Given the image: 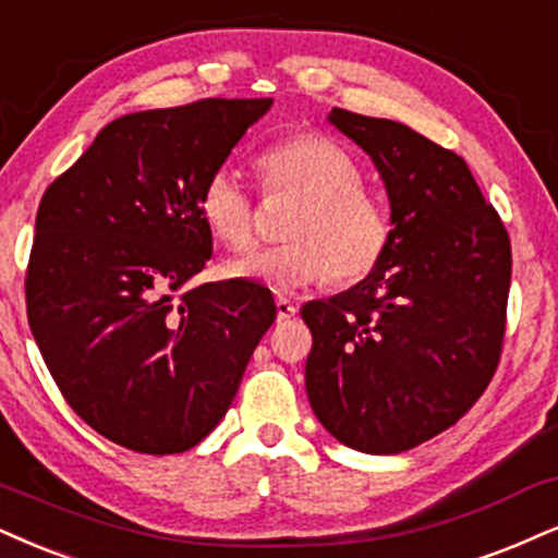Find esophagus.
<instances>
[{
    "instance_id": "esophagus-1",
    "label": "esophagus",
    "mask_w": 558,
    "mask_h": 558,
    "mask_svg": "<svg viewBox=\"0 0 558 558\" xmlns=\"http://www.w3.org/2000/svg\"><path fill=\"white\" fill-rule=\"evenodd\" d=\"M294 313H298V305H294L292 300L277 298V318H279V320H290Z\"/></svg>"
}]
</instances>
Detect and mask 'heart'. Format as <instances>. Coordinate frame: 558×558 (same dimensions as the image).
<instances>
[{"label": "heart", "mask_w": 558, "mask_h": 558, "mask_svg": "<svg viewBox=\"0 0 558 558\" xmlns=\"http://www.w3.org/2000/svg\"><path fill=\"white\" fill-rule=\"evenodd\" d=\"M256 168L268 196L294 198L281 245L232 260L225 271L271 290H300L328 274L331 284H356L380 264L390 243V219L364 189V173L331 136L302 132L258 155ZM209 235L230 251H247L256 238L253 198L232 168L206 175L196 198Z\"/></svg>", "instance_id": "b5f03b06"}]
</instances>
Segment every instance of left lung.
Masks as SVG:
<instances>
[{
    "label": "left lung",
    "mask_w": 558,
    "mask_h": 558,
    "mask_svg": "<svg viewBox=\"0 0 558 558\" xmlns=\"http://www.w3.org/2000/svg\"><path fill=\"white\" fill-rule=\"evenodd\" d=\"M328 121L373 157L393 230L369 277L302 305L313 333L305 388L339 442L396 456L469 414L497 373L510 235L452 149L343 108Z\"/></svg>",
    "instance_id": "left-lung-1"
}]
</instances>
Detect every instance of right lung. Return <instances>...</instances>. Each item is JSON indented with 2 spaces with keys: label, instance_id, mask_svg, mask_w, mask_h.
I'll list each match as a JSON object with an SVG mask.
<instances>
[{
  "label": "right lung",
  "instance_id": "right-lung-1",
  "mask_svg": "<svg viewBox=\"0 0 558 558\" xmlns=\"http://www.w3.org/2000/svg\"><path fill=\"white\" fill-rule=\"evenodd\" d=\"M268 108L206 98L121 116L40 198L27 323L74 414L116 445L202 442L277 318L253 281L183 290L211 258L198 191Z\"/></svg>",
  "mask_w": 558,
  "mask_h": 558
}]
</instances>
